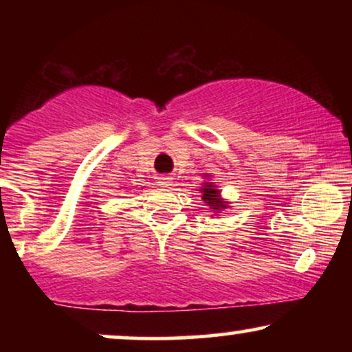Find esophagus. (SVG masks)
<instances>
[{
  "mask_svg": "<svg viewBox=\"0 0 352 352\" xmlns=\"http://www.w3.org/2000/svg\"><path fill=\"white\" fill-rule=\"evenodd\" d=\"M157 185H160V187H170V185H172V177H168V175L159 177V182H157Z\"/></svg>",
  "mask_w": 352,
  "mask_h": 352,
  "instance_id": "obj_1",
  "label": "esophagus"
}]
</instances>
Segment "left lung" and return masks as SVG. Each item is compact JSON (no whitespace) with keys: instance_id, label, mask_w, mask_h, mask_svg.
Segmentation results:
<instances>
[{"instance_id":"1","label":"left lung","mask_w":352,"mask_h":352,"mask_svg":"<svg viewBox=\"0 0 352 352\" xmlns=\"http://www.w3.org/2000/svg\"><path fill=\"white\" fill-rule=\"evenodd\" d=\"M210 173H204V184H201L200 187V197H201V201L205 204V207H207L208 210H212L215 215H218V213H221L223 210L230 208V201H227L221 197V192L220 188L217 187L215 182L210 180Z\"/></svg>"}]
</instances>
